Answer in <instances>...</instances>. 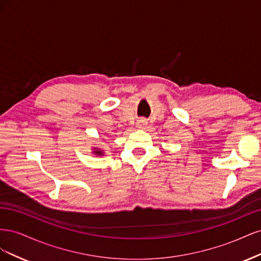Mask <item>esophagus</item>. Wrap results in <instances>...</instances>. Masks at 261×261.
<instances>
[{
    "instance_id": "esophagus-1",
    "label": "esophagus",
    "mask_w": 261,
    "mask_h": 261,
    "mask_svg": "<svg viewBox=\"0 0 261 261\" xmlns=\"http://www.w3.org/2000/svg\"><path fill=\"white\" fill-rule=\"evenodd\" d=\"M147 125V121L146 120H140L138 122V127H144V126Z\"/></svg>"
}]
</instances>
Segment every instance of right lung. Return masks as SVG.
I'll return each instance as SVG.
<instances>
[{
	"instance_id": "right-lung-1",
	"label": "right lung",
	"mask_w": 261,
	"mask_h": 261,
	"mask_svg": "<svg viewBox=\"0 0 261 261\" xmlns=\"http://www.w3.org/2000/svg\"><path fill=\"white\" fill-rule=\"evenodd\" d=\"M92 153L93 154H96L97 156H102V155H106V151L103 149H101V148H98V147H93L92 149Z\"/></svg>"
}]
</instances>
